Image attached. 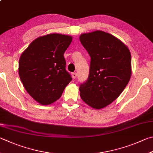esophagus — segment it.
Masks as SVG:
<instances>
[{
	"label": "esophagus",
	"instance_id": "34e87169",
	"mask_svg": "<svg viewBox=\"0 0 153 153\" xmlns=\"http://www.w3.org/2000/svg\"><path fill=\"white\" fill-rule=\"evenodd\" d=\"M72 77H73V79H76L77 77V74L76 73L72 74Z\"/></svg>",
	"mask_w": 153,
	"mask_h": 153
}]
</instances>
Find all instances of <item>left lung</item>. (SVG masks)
<instances>
[{"label":"left lung","mask_w":153,"mask_h":153,"mask_svg":"<svg viewBox=\"0 0 153 153\" xmlns=\"http://www.w3.org/2000/svg\"><path fill=\"white\" fill-rule=\"evenodd\" d=\"M80 42L91 57L87 81L80 85V97L85 104L102 109L115 100L131 77L129 49L114 36L102 30L83 33Z\"/></svg>","instance_id":"8db88e82"}]
</instances>
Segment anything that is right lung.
Here are the masks:
<instances>
[{"mask_svg":"<svg viewBox=\"0 0 153 153\" xmlns=\"http://www.w3.org/2000/svg\"><path fill=\"white\" fill-rule=\"evenodd\" d=\"M71 41V36L58 33L41 36L21 55L19 77L28 94L41 105L57 101L71 81L63 57Z\"/></svg>","mask_w":153,"mask_h":153,"instance_id":"right-lung-1","label":"right lung"}]
</instances>
